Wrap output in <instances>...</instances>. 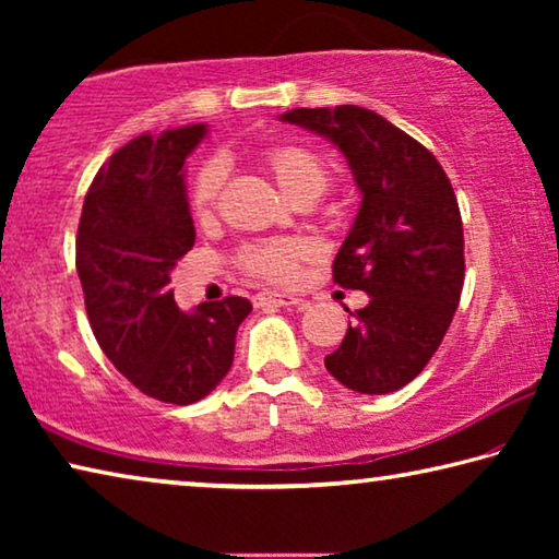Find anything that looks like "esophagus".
Returning a JSON list of instances; mask_svg holds the SVG:
<instances>
[{
	"label": "esophagus",
	"instance_id": "1",
	"mask_svg": "<svg viewBox=\"0 0 559 559\" xmlns=\"http://www.w3.org/2000/svg\"><path fill=\"white\" fill-rule=\"evenodd\" d=\"M253 306L261 308V310H273V308H306L308 300L296 298V296H288V293H276V290H263L259 293L257 298H253Z\"/></svg>",
	"mask_w": 559,
	"mask_h": 559
}]
</instances>
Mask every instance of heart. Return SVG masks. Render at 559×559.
I'll list each match as a JSON object with an SVG mask.
<instances>
[{
    "label": "heart",
    "mask_w": 559,
    "mask_h": 559,
    "mask_svg": "<svg viewBox=\"0 0 559 559\" xmlns=\"http://www.w3.org/2000/svg\"><path fill=\"white\" fill-rule=\"evenodd\" d=\"M263 167L269 169L276 185L290 200H318L330 185V173L316 153L298 145H276L261 155ZM224 185V165L219 159L206 163L194 177L189 206L197 219H206L212 214L216 197ZM306 257V246L293 239L266 241L246 246L239 257V266L249 276L266 278L273 283H290L298 276V266Z\"/></svg>",
    "instance_id": "obj_1"
}]
</instances>
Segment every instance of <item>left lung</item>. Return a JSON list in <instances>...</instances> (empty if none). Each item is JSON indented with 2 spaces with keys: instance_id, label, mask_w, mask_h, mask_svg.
I'll list each match as a JSON object with an SVG mask.
<instances>
[{
  "instance_id": "1",
  "label": "left lung",
  "mask_w": 559,
  "mask_h": 559,
  "mask_svg": "<svg viewBox=\"0 0 559 559\" xmlns=\"http://www.w3.org/2000/svg\"><path fill=\"white\" fill-rule=\"evenodd\" d=\"M278 120L333 143L362 197L333 281L365 290L370 302L349 313L355 320L325 370L359 394L402 390L437 353L463 288V224L449 177L374 110L293 108Z\"/></svg>"
}]
</instances>
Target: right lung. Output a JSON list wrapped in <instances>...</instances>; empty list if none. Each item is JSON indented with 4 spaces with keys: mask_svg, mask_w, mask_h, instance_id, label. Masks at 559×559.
<instances>
[{
    "mask_svg": "<svg viewBox=\"0 0 559 559\" xmlns=\"http://www.w3.org/2000/svg\"><path fill=\"white\" fill-rule=\"evenodd\" d=\"M206 126H182L122 145L98 169L75 241V269L93 333L120 374L147 396L194 404L234 362L251 302L229 296L179 310L169 273L194 246L185 159Z\"/></svg>",
    "mask_w": 559,
    "mask_h": 559,
    "instance_id": "obj_1",
    "label": "right lung"
}]
</instances>
